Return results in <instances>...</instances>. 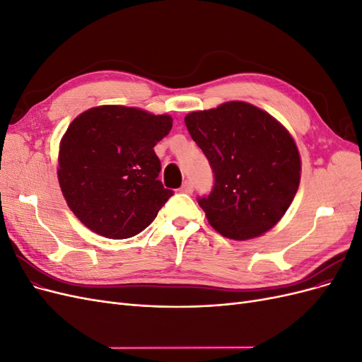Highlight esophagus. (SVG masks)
<instances>
[{
	"mask_svg": "<svg viewBox=\"0 0 362 362\" xmlns=\"http://www.w3.org/2000/svg\"><path fill=\"white\" fill-rule=\"evenodd\" d=\"M180 190H181L182 193H192V192H193V184H192V181H189V180L184 181Z\"/></svg>",
	"mask_w": 362,
	"mask_h": 362,
	"instance_id": "1",
	"label": "esophagus"
}]
</instances>
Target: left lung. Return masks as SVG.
<instances>
[{
	"instance_id": "obj_1",
	"label": "left lung",
	"mask_w": 362,
	"mask_h": 362,
	"mask_svg": "<svg viewBox=\"0 0 362 362\" xmlns=\"http://www.w3.org/2000/svg\"><path fill=\"white\" fill-rule=\"evenodd\" d=\"M184 122L213 170L210 194L198 198L210 225L234 240L275 226L300 181L299 151L288 131L242 101L190 113Z\"/></svg>"
}]
</instances>
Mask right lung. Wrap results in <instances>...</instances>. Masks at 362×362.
<instances>
[{"mask_svg": "<svg viewBox=\"0 0 362 362\" xmlns=\"http://www.w3.org/2000/svg\"><path fill=\"white\" fill-rule=\"evenodd\" d=\"M172 117L103 105L72 120L59 152V182L80 222L107 238L144 231L173 194L158 180L154 146Z\"/></svg>", "mask_w": 362, "mask_h": 362, "instance_id": "obj_1", "label": "right lung"}]
</instances>
